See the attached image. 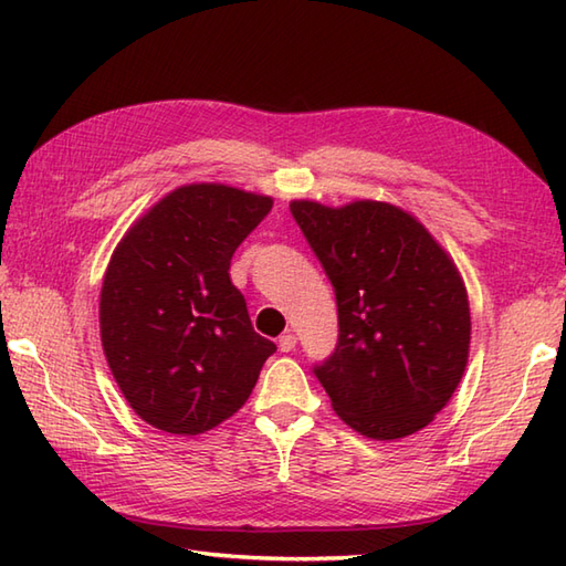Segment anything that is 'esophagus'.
<instances>
[{"instance_id": "esophagus-1", "label": "esophagus", "mask_w": 566, "mask_h": 566, "mask_svg": "<svg viewBox=\"0 0 566 566\" xmlns=\"http://www.w3.org/2000/svg\"><path fill=\"white\" fill-rule=\"evenodd\" d=\"M296 347V335L294 333H284L280 338V350L282 353H292Z\"/></svg>"}]
</instances>
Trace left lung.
Segmentation results:
<instances>
[{"label": "left lung", "mask_w": 566, "mask_h": 566, "mask_svg": "<svg viewBox=\"0 0 566 566\" xmlns=\"http://www.w3.org/2000/svg\"><path fill=\"white\" fill-rule=\"evenodd\" d=\"M290 209L338 302V345L314 369L333 411L371 440L413 436L448 406L467 367L472 318L460 270L389 201L294 199Z\"/></svg>", "instance_id": "1"}]
</instances>
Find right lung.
<instances>
[{"label": "right lung", "instance_id": "obj_1", "mask_svg": "<svg viewBox=\"0 0 566 566\" xmlns=\"http://www.w3.org/2000/svg\"><path fill=\"white\" fill-rule=\"evenodd\" d=\"M272 197L182 185L118 240L99 296L102 347L124 399L153 428L199 436L238 413L276 345L252 331L231 258Z\"/></svg>", "mask_w": 566, "mask_h": 566}]
</instances>
